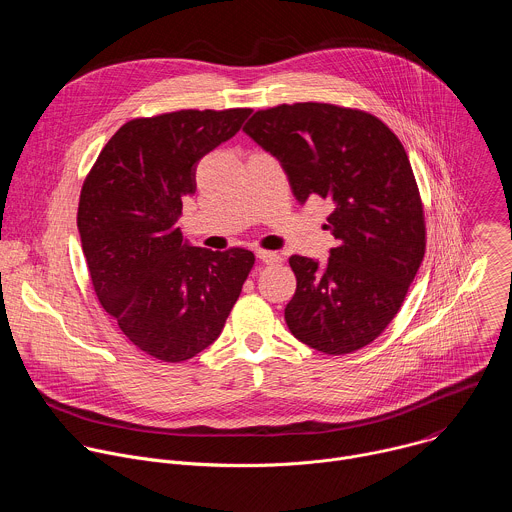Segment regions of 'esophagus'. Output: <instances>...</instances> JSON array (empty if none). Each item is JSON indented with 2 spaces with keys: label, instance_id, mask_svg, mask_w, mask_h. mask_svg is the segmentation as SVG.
Wrapping results in <instances>:
<instances>
[{
  "label": "esophagus",
  "instance_id": "obj_1",
  "mask_svg": "<svg viewBox=\"0 0 512 512\" xmlns=\"http://www.w3.org/2000/svg\"><path fill=\"white\" fill-rule=\"evenodd\" d=\"M255 257H257L259 261H263V263H277V261H281V257H279L277 253L263 251V249H257V251H255Z\"/></svg>",
  "mask_w": 512,
  "mask_h": 512
}]
</instances>
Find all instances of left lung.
Instances as JSON below:
<instances>
[{"label": "left lung", "instance_id": "left-lung-1", "mask_svg": "<svg viewBox=\"0 0 512 512\" xmlns=\"http://www.w3.org/2000/svg\"><path fill=\"white\" fill-rule=\"evenodd\" d=\"M243 131L275 156L300 204L332 202L326 265L291 255L289 332L326 352L371 344L399 312L425 255L417 182L399 137L375 115L330 103L257 111Z\"/></svg>", "mask_w": 512, "mask_h": 512}]
</instances>
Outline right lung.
I'll return each mask as SVG.
<instances>
[{"mask_svg":"<svg viewBox=\"0 0 512 512\" xmlns=\"http://www.w3.org/2000/svg\"><path fill=\"white\" fill-rule=\"evenodd\" d=\"M251 109H182L131 119L91 168L77 225L95 294L145 354L182 362L223 332L255 263L247 249L184 241L182 200L196 164L231 139Z\"/></svg>","mask_w":512,"mask_h":512,"instance_id":"add662e5","label":"right lung"}]
</instances>
